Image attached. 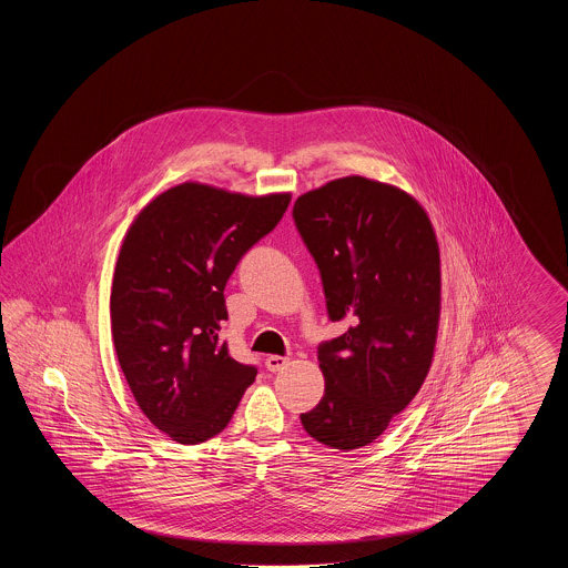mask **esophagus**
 I'll use <instances>...</instances> for the list:
<instances>
[{
  "label": "esophagus",
  "mask_w": 568,
  "mask_h": 568,
  "mask_svg": "<svg viewBox=\"0 0 568 568\" xmlns=\"http://www.w3.org/2000/svg\"><path fill=\"white\" fill-rule=\"evenodd\" d=\"M290 366V357H283V355H268L266 357V368L271 373H278V371H285Z\"/></svg>",
  "instance_id": "34e87169"
}]
</instances>
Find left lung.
Returning a JSON list of instances; mask_svg holds the SVG:
<instances>
[{
	"label": "left lung",
	"mask_w": 568,
	"mask_h": 568,
	"mask_svg": "<svg viewBox=\"0 0 568 568\" xmlns=\"http://www.w3.org/2000/svg\"><path fill=\"white\" fill-rule=\"evenodd\" d=\"M292 216L322 274L329 320L349 325L317 347L324 398L300 419L315 440L349 452L383 434L430 371L438 243L417 200L364 176L300 195Z\"/></svg>",
	"instance_id": "8db88e82"
}]
</instances>
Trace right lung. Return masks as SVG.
<instances>
[{"instance_id":"add662e5","label":"right lung","mask_w":568,"mask_h":568,"mask_svg":"<svg viewBox=\"0 0 568 568\" xmlns=\"http://www.w3.org/2000/svg\"><path fill=\"white\" fill-rule=\"evenodd\" d=\"M290 200L183 183L135 216L123 241L110 292L114 352L142 413L176 443L221 433L255 381L257 368L221 341L223 290Z\"/></svg>"}]
</instances>
